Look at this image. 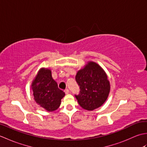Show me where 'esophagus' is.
Here are the masks:
<instances>
[{"label":"esophagus","mask_w":147,"mask_h":147,"mask_svg":"<svg viewBox=\"0 0 147 147\" xmlns=\"http://www.w3.org/2000/svg\"><path fill=\"white\" fill-rule=\"evenodd\" d=\"M64 92H65V94H68V93H69V89H65L64 90Z\"/></svg>","instance_id":"obj_1"}]
</instances>
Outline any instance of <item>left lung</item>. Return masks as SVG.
Segmentation results:
<instances>
[{
    "mask_svg": "<svg viewBox=\"0 0 147 147\" xmlns=\"http://www.w3.org/2000/svg\"><path fill=\"white\" fill-rule=\"evenodd\" d=\"M76 81L80 86V93L75 95L83 109L93 111L105 102L110 92V83L104 69L94 62H88L78 71Z\"/></svg>",
    "mask_w": 147,
    "mask_h": 147,
    "instance_id": "obj_1",
    "label": "left lung"
}]
</instances>
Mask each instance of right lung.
Wrapping results in <instances>:
<instances>
[{"instance_id": "1", "label": "right lung", "mask_w": 147, "mask_h": 147, "mask_svg": "<svg viewBox=\"0 0 147 147\" xmlns=\"http://www.w3.org/2000/svg\"><path fill=\"white\" fill-rule=\"evenodd\" d=\"M32 88L35 102L49 112L57 110L65 95V93L58 88L49 69H40L33 81Z\"/></svg>"}]
</instances>
